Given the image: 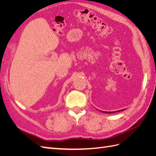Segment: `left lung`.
Returning a JSON list of instances; mask_svg holds the SVG:
<instances>
[{
    "label": "left lung",
    "instance_id": "1",
    "mask_svg": "<svg viewBox=\"0 0 156 156\" xmlns=\"http://www.w3.org/2000/svg\"><path fill=\"white\" fill-rule=\"evenodd\" d=\"M124 109H122V110H119V111H113V112H107V111H101L104 113H113V112H120V111H124Z\"/></svg>",
    "mask_w": 156,
    "mask_h": 156
}]
</instances>
